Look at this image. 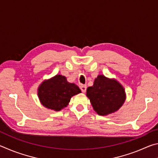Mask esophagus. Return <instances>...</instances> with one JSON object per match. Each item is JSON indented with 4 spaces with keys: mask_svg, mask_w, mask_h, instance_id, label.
<instances>
[{
    "mask_svg": "<svg viewBox=\"0 0 158 158\" xmlns=\"http://www.w3.org/2000/svg\"><path fill=\"white\" fill-rule=\"evenodd\" d=\"M86 85H80V89H81V90L82 91V93H85V91H86Z\"/></svg>",
    "mask_w": 158,
    "mask_h": 158,
    "instance_id": "34e87169",
    "label": "esophagus"
}]
</instances>
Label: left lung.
<instances>
[{"instance_id":"obj_1","label":"left lung","mask_w":158,"mask_h":158,"mask_svg":"<svg viewBox=\"0 0 158 158\" xmlns=\"http://www.w3.org/2000/svg\"><path fill=\"white\" fill-rule=\"evenodd\" d=\"M93 109L100 116H106L116 111L125 100L124 88L116 79L98 75L94 84L86 90Z\"/></svg>"}]
</instances>
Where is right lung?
Here are the masks:
<instances>
[{"label":"right lung","mask_w":158,"mask_h":158,"mask_svg":"<svg viewBox=\"0 0 158 158\" xmlns=\"http://www.w3.org/2000/svg\"><path fill=\"white\" fill-rule=\"evenodd\" d=\"M81 93L76 84L69 83L65 77L57 74L40 85L37 95L42 105L54 111L66 107L73 96Z\"/></svg>","instance_id":"add662e5"}]
</instances>
